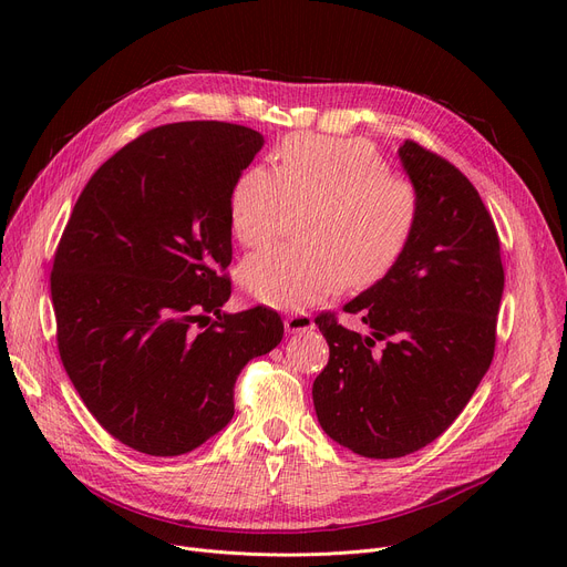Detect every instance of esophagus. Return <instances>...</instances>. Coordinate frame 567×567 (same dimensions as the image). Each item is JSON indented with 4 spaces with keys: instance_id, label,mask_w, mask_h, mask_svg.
Returning a JSON list of instances; mask_svg holds the SVG:
<instances>
[{
    "instance_id": "1",
    "label": "esophagus",
    "mask_w": 567,
    "mask_h": 567,
    "mask_svg": "<svg viewBox=\"0 0 567 567\" xmlns=\"http://www.w3.org/2000/svg\"><path fill=\"white\" fill-rule=\"evenodd\" d=\"M285 329L287 333H301V331H310L315 329V321L308 312H291L287 319H285Z\"/></svg>"
}]
</instances>
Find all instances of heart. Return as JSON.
Segmentation results:
<instances>
[{
  "instance_id": "obj_1",
  "label": "heart",
  "mask_w": 567,
  "mask_h": 567,
  "mask_svg": "<svg viewBox=\"0 0 567 567\" xmlns=\"http://www.w3.org/2000/svg\"><path fill=\"white\" fill-rule=\"evenodd\" d=\"M276 169L248 167L229 193V227L238 244L264 246L291 208H303L301 246L250 255L241 285L257 301L301 310L336 293L342 282H379L406 250L419 220V193L389 172L377 148L355 137L299 133L282 140Z\"/></svg>"
}]
</instances>
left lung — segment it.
I'll return each instance as SVG.
<instances>
[{"label": "left lung", "mask_w": 567, "mask_h": 567, "mask_svg": "<svg viewBox=\"0 0 567 567\" xmlns=\"http://www.w3.org/2000/svg\"><path fill=\"white\" fill-rule=\"evenodd\" d=\"M402 165L419 220L398 264L344 306L361 336L321 312L329 365L312 383L319 425L355 455L404 457L453 425L492 365L503 264L478 190L445 158L406 140Z\"/></svg>", "instance_id": "left-lung-1"}]
</instances>
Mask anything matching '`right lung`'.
<instances>
[{
	"label": "right lung",
	"instance_id": "1",
	"mask_svg": "<svg viewBox=\"0 0 567 567\" xmlns=\"http://www.w3.org/2000/svg\"><path fill=\"white\" fill-rule=\"evenodd\" d=\"M261 144L227 122L146 131L89 178L59 238V355L84 406L137 453L184 455L220 432L238 374L282 340L271 308L220 312L229 193Z\"/></svg>",
	"mask_w": 567,
	"mask_h": 567
}]
</instances>
